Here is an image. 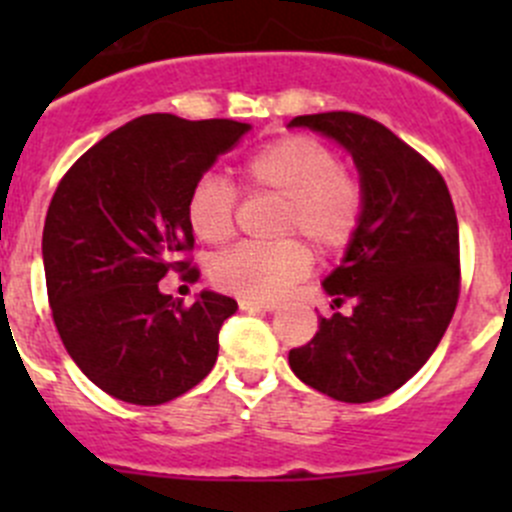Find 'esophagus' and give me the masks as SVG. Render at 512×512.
Instances as JSON below:
<instances>
[{
	"mask_svg": "<svg viewBox=\"0 0 512 512\" xmlns=\"http://www.w3.org/2000/svg\"><path fill=\"white\" fill-rule=\"evenodd\" d=\"M242 309H262V312H275L277 302H265V299H240Z\"/></svg>",
	"mask_w": 512,
	"mask_h": 512,
	"instance_id": "obj_1",
	"label": "esophagus"
}]
</instances>
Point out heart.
<instances>
[{"label":"heart","mask_w":512,"mask_h":512,"mask_svg":"<svg viewBox=\"0 0 512 512\" xmlns=\"http://www.w3.org/2000/svg\"><path fill=\"white\" fill-rule=\"evenodd\" d=\"M242 188L282 198L280 235H302L317 250L349 245L364 215V188L339 156L314 136H285L257 148L242 163ZM237 188L218 173L200 175L188 193L185 215L195 237L208 245L230 240ZM312 257L297 240L237 245L213 262L215 285L245 299L280 297L309 272Z\"/></svg>","instance_id":"heart-1"}]
</instances>
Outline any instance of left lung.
Masks as SVG:
<instances>
[{
  "instance_id": "left-lung-1",
  "label": "left lung",
  "mask_w": 512,
  "mask_h": 512,
  "mask_svg": "<svg viewBox=\"0 0 512 512\" xmlns=\"http://www.w3.org/2000/svg\"><path fill=\"white\" fill-rule=\"evenodd\" d=\"M352 153L364 215L342 265L324 280L349 317H319L289 366L312 389L347 404L389 396L421 369L451 324L461 294L458 220L443 175L384 123L352 111L297 116ZM334 309V307H332Z\"/></svg>"
}]
</instances>
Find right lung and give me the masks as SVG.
I'll list each match as a JSON object with an SVG mask.
<instances>
[{
	"label": "right lung",
	"mask_w": 512,
	"mask_h": 512,
	"mask_svg": "<svg viewBox=\"0 0 512 512\" xmlns=\"http://www.w3.org/2000/svg\"><path fill=\"white\" fill-rule=\"evenodd\" d=\"M247 131L230 118H133L56 185L41 237L51 317L76 366L113 399L165 404L215 366L235 299L205 289L185 307L158 282L168 272L198 280L180 257L195 242L188 193Z\"/></svg>",
	"instance_id": "right-lung-1"
}]
</instances>
